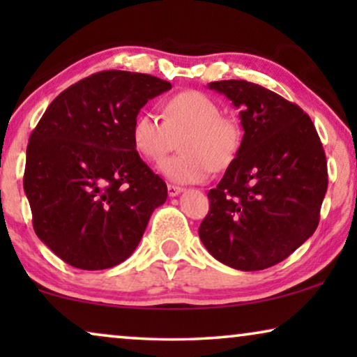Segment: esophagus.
<instances>
[{
    "mask_svg": "<svg viewBox=\"0 0 357 357\" xmlns=\"http://www.w3.org/2000/svg\"><path fill=\"white\" fill-rule=\"evenodd\" d=\"M167 192H169V197H177L178 193L183 192V188L178 187V185L169 183V185H167Z\"/></svg>",
    "mask_w": 357,
    "mask_h": 357,
    "instance_id": "esophagus-1",
    "label": "esophagus"
}]
</instances>
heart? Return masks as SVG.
Listing matches in <instances>:
<instances>
[{
    "instance_id": "1",
    "label": "heart",
    "mask_w": 357,
    "mask_h": 357,
    "mask_svg": "<svg viewBox=\"0 0 357 357\" xmlns=\"http://www.w3.org/2000/svg\"><path fill=\"white\" fill-rule=\"evenodd\" d=\"M221 114L213 97L199 91L178 92L162 104V120L151 112L136 116L131 131L135 149L158 162L180 139L182 153L165 159L160 172L177 183L203 182L213 170H226L242 146L238 121Z\"/></svg>"
}]
</instances>
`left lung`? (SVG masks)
Segmentation results:
<instances>
[{"instance_id":"8db88e82","label":"left lung","mask_w":357,"mask_h":357,"mask_svg":"<svg viewBox=\"0 0 357 357\" xmlns=\"http://www.w3.org/2000/svg\"><path fill=\"white\" fill-rule=\"evenodd\" d=\"M241 109L242 146L199 224L203 245L242 271L270 268L291 255L320 221L328 172L310 116L276 92L243 79L214 81Z\"/></svg>"}]
</instances>
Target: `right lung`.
<instances>
[{
  "instance_id": "right-lung-1",
  "label": "right lung",
  "mask_w": 357,
  "mask_h": 357,
  "mask_svg": "<svg viewBox=\"0 0 357 357\" xmlns=\"http://www.w3.org/2000/svg\"><path fill=\"white\" fill-rule=\"evenodd\" d=\"M172 84L109 70L77 81L48 105L27 144L24 192L37 237L79 270L125 261L167 185L135 149L139 110Z\"/></svg>"
}]
</instances>
